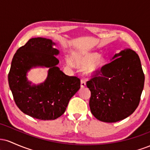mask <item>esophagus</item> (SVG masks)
<instances>
[{
  "label": "esophagus",
  "mask_w": 150,
  "mask_h": 150,
  "mask_svg": "<svg viewBox=\"0 0 150 150\" xmlns=\"http://www.w3.org/2000/svg\"><path fill=\"white\" fill-rule=\"evenodd\" d=\"M81 84H80V87L81 88H85V87H86V82L85 80H81Z\"/></svg>",
  "instance_id": "obj_1"
}]
</instances>
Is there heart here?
Returning a JSON list of instances; mask_svg holds the SVG:
<instances>
[{
	"label": "heart",
	"instance_id": "heart-1",
	"mask_svg": "<svg viewBox=\"0 0 150 150\" xmlns=\"http://www.w3.org/2000/svg\"><path fill=\"white\" fill-rule=\"evenodd\" d=\"M71 60L66 59L67 64L74 65L79 69L84 70L88 76H94L101 73L106 65V58L96 51H77L72 56Z\"/></svg>",
	"mask_w": 150,
	"mask_h": 150
}]
</instances>
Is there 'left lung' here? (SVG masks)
<instances>
[{
    "mask_svg": "<svg viewBox=\"0 0 150 150\" xmlns=\"http://www.w3.org/2000/svg\"><path fill=\"white\" fill-rule=\"evenodd\" d=\"M101 73L87 82L93 116L106 123L125 119L138 106L144 75L138 55L130 49L116 53Z\"/></svg>",
    "mask_w": 150,
    "mask_h": 150,
    "instance_id": "1",
    "label": "left lung"
}]
</instances>
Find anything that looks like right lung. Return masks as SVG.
<instances>
[{
    "mask_svg": "<svg viewBox=\"0 0 150 150\" xmlns=\"http://www.w3.org/2000/svg\"><path fill=\"white\" fill-rule=\"evenodd\" d=\"M55 45L46 38L30 39L15 53L8 74L15 104L24 113L37 119L55 120L62 116L80 88V79L66 75L57 66L59 51L53 48ZM36 67L49 68L47 79L38 85L26 77Z\"/></svg>",
    "mask_w": 150,
    "mask_h": 150,
    "instance_id": "right-lung-1",
    "label": "right lung"
}]
</instances>
